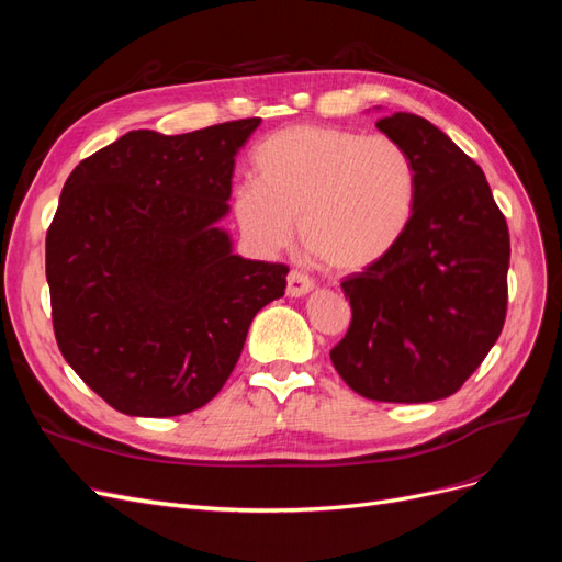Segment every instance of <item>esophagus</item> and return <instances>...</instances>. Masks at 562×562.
<instances>
[{"mask_svg": "<svg viewBox=\"0 0 562 562\" xmlns=\"http://www.w3.org/2000/svg\"><path fill=\"white\" fill-rule=\"evenodd\" d=\"M310 291H314V281L304 274V271L293 269L291 274H288V285H285V293L291 297H302L307 295Z\"/></svg>", "mask_w": 562, "mask_h": 562, "instance_id": "esophagus-1", "label": "esophagus"}]
</instances>
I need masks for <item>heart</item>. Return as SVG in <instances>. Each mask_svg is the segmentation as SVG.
Segmentation results:
<instances>
[{
    "label": "heart",
    "instance_id": "1",
    "mask_svg": "<svg viewBox=\"0 0 562 562\" xmlns=\"http://www.w3.org/2000/svg\"><path fill=\"white\" fill-rule=\"evenodd\" d=\"M255 182L234 192V217L260 250H279L300 225L312 258L337 274L382 262L413 223L417 171L384 133L291 126L252 151Z\"/></svg>",
    "mask_w": 562,
    "mask_h": 562
}]
</instances>
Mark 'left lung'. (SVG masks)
Masks as SVG:
<instances>
[{
    "instance_id": "left-lung-1",
    "label": "left lung",
    "mask_w": 562,
    "mask_h": 562,
    "mask_svg": "<svg viewBox=\"0 0 562 562\" xmlns=\"http://www.w3.org/2000/svg\"><path fill=\"white\" fill-rule=\"evenodd\" d=\"M378 128L413 157L417 203L401 244L342 281L351 323L330 361L366 398L429 403L454 394L497 342L512 244L481 166L443 131L407 112Z\"/></svg>"
}]
</instances>
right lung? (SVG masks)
<instances>
[{"mask_svg":"<svg viewBox=\"0 0 562 562\" xmlns=\"http://www.w3.org/2000/svg\"><path fill=\"white\" fill-rule=\"evenodd\" d=\"M260 126L131 131L67 178L46 232L50 318L65 361L114 411L176 417L206 405L288 267L244 260L217 223L234 157Z\"/></svg>","mask_w":562,"mask_h":562,"instance_id":"add662e5","label":"right lung"}]
</instances>
